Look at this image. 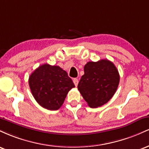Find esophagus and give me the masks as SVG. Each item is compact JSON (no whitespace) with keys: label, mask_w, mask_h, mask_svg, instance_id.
<instances>
[{"label":"esophagus","mask_w":149,"mask_h":149,"mask_svg":"<svg viewBox=\"0 0 149 149\" xmlns=\"http://www.w3.org/2000/svg\"><path fill=\"white\" fill-rule=\"evenodd\" d=\"M73 83H74V85H76V86H77V85H78V78H73Z\"/></svg>","instance_id":"obj_1"}]
</instances>
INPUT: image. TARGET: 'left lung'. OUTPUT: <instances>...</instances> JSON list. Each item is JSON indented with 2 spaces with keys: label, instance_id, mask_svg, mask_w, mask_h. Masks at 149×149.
<instances>
[{
  "label": "left lung",
  "instance_id": "1",
  "mask_svg": "<svg viewBox=\"0 0 149 149\" xmlns=\"http://www.w3.org/2000/svg\"><path fill=\"white\" fill-rule=\"evenodd\" d=\"M84 73L78 89L89 107L97 108L107 104L116 93L120 81L113 63L108 59L89 61L85 65Z\"/></svg>",
  "mask_w": 149,
  "mask_h": 149
}]
</instances>
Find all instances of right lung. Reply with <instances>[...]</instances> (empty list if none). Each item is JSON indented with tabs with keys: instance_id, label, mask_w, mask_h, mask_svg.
Segmentation results:
<instances>
[{
	"instance_id": "1",
	"label": "right lung",
	"mask_w": 149,
	"mask_h": 149,
	"mask_svg": "<svg viewBox=\"0 0 149 149\" xmlns=\"http://www.w3.org/2000/svg\"><path fill=\"white\" fill-rule=\"evenodd\" d=\"M29 84L36 101L50 111L59 109L68 92L75 87L64 70L47 64L40 66L31 74Z\"/></svg>"
}]
</instances>
